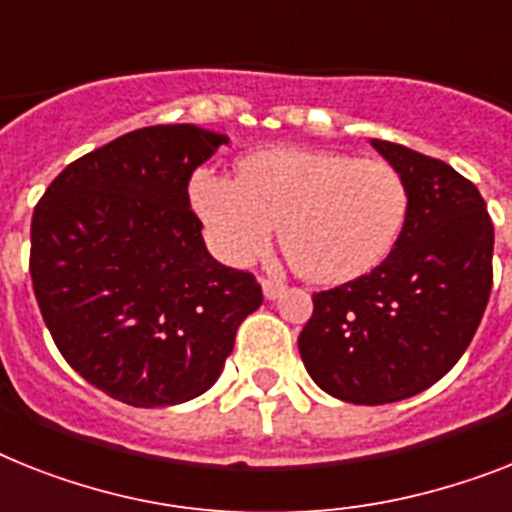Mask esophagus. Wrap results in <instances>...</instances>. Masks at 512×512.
<instances>
[{"mask_svg":"<svg viewBox=\"0 0 512 512\" xmlns=\"http://www.w3.org/2000/svg\"><path fill=\"white\" fill-rule=\"evenodd\" d=\"M261 290H264V298L266 301H274V298H280L282 293H285V285H282L280 280H261Z\"/></svg>","mask_w":512,"mask_h":512,"instance_id":"esophagus-1","label":"esophagus"}]
</instances>
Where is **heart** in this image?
I'll return each instance as SVG.
<instances>
[{
    "label": "heart",
    "instance_id": "1",
    "mask_svg": "<svg viewBox=\"0 0 512 512\" xmlns=\"http://www.w3.org/2000/svg\"><path fill=\"white\" fill-rule=\"evenodd\" d=\"M190 204L230 264L264 256L282 225L290 264L306 280L337 285L390 256L408 217V190L382 159L274 149L243 159L238 180L198 170Z\"/></svg>",
    "mask_w": 512,
    "mask_h": 512
}]
</instances>
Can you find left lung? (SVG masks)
<instances>
[{
    "mask_svg": "<svg viewBox=\"0 0 512 512\" xmlns=\"http://www.w3.org/2000/svg\"><path fill=\"white\" fill-rule=\"evenodd\" d=\"M371 146L408 190L403 232L377 269L314 293L298 337L311 379L356 405L405 400L445 377L492 290L494 227L476 185L400 143Z\"/></svg>",
    "mask_w": 512,
    "mask_h": 512,
    "instance_id": "obj_1",
    "label": "left lung"
}]
</instances>
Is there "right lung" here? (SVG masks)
<instances>
[{"label":"right lung","instance_id":"right-lung-1","mask_svg":"<svg viewBox=\"0 0 512 512\" xmlns=\"http://www.w3.org/2000/svg\"><path fill=\"white\" fill-rule=\"evenodd\" d=\"M227 141L196 125L133 130L67 164L33 209L41 316L65 361L109 398H198L264 301L253 274L211 259L190 209V175Z\"/></svg>","mask_w":512,"mask_h":512}]
</instances>
